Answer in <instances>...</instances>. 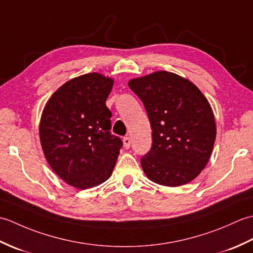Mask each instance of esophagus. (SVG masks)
<instances>
[{"mask_svg": "<svg viewBox=\"0 0 253 253\" xmlns=\"http://www.w3.org/2000/svg\"><path fill=\"white\" fill-rule=\"evenodd\" d=\"M123 142H124V147H125L126 149H129V148H130L131 140H130L129 137H124Z\"/></svg>", "mask_w": 253, "mask_h": 253, "instance_id": "34e87169", "label": "esophagus"}]
</instances>
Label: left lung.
<instances>
[{
  "mask_svg": "<svg viewBox=\"0 0 253 253\" xmlns=\"http://www.w3.org/2000/svg\"><path fill=\"white\" fill-rule=\"evenodd\" d=\"M144 105L152 146L140 160L149 179L177 187L206 168L216 137L215 120L206 96L188 79L155 72L128 83Z\"/></svg>",
  "mask_w": 253,
  "mask_h": 253,
  "instance_id": "8db88e82",
  "label": "left lung"
}]
</instances>
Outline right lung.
Here are the masks:
<instances>
[{
	"label": "right lung",
	"mask_w": 253,
	"mask_h": 253,
	"mask_svg": "<svg viewBox=\"0 0 253 253\" xmlns=\"http://www.w3.org/2000/svg\"><path fill=\"white\" fill-rule=\"evenodd\" d=\"M113 79L90 73L69 80L47 101L40 121V141L51 169L68 185L87 189L111 176L123 147L111 133L105 101Z\"/></svg>",
	"instance_id": "right-lung-1"
}]
</instances>
